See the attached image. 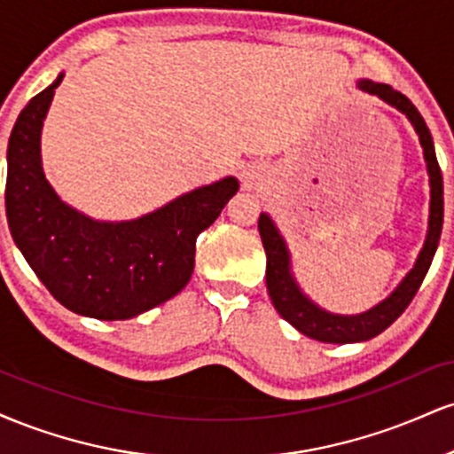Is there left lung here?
<instances>
[{"instance_id":"1","label":"left lung","mask_w":454,"mask_h":454,"mask_svg":"<svg viewBox=\"0 0 454 454\" xmlns=\"http://www.w3.org/2000/svg\"><path fill=\"white\" fill-rule=\"evenodd\" d=\"M358 87L364 91L373 93V96L382 98L384 102L397 106L401 113L408 114V119L419 134L420 145H423L427 170H429L431 181V213H429V232H427V241L419 260H416L414 269L410 270L408 278L399 284V288L388 296L387 301L373 307V309L364 311L361 316H335L320 307L311 303L307 296L301 293L296 281L290 275V258L288 249H286L284 239L279 237L278 228L270 222L267 213H260L258 231L262 239L264 252H267V290L270 301H273L275 309L286 322H290L296 331L311 340L325 341V343H352L364 341L372 337L380 335L382 331L393 325L397 317L403 314L405 307L411 303L416 293H419L420 284H423L427 270L431 267V260L435 256L437 243H440L442 222H444V181H442V170L437 164L434 138H431L429 128H427L423 114L416 111L403 93L393 90L390 85L373 81H361Z\"/></svg>"}]
</instances>
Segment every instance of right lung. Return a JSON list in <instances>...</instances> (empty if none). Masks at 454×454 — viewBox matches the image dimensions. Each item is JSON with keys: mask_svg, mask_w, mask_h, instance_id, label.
<instances>
[{"mask_svg": "<svg viewBox=\"0 0 454 454\" xmlns=\"http://www.w3.org/2000/svg\"><path fill=\"white\" fill-rule=\"evenodd\" d=\"M64 74L29 100L8 140L6 217L29 267L61 305L128 320L173 299L194 270L196 239L237 194L234 176L132 222H96L59 200L40 160V129Z\"/></svg>", "mask_w": 454, "mask_h": 454, "instance_id": "obj_1", "label": "right lung"}]
</instances>
